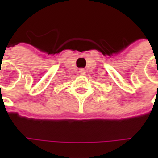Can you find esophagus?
Returning <instances> with one entry per match:
<instances>
[{"instance_id":"1","label":"esophagus","mask_w":158,"mask_h":158,"mask_svg":"<svg viewBox=\"0 0 158 158\" xmlns=\"http://www.w3.org/2000/svg\"><path fill=\"white\" fill-rule=\"evenodd\" d=\"M79 73H80V75H85L86 70H85V69H79Z\"/></svg>"}]
</instances>
